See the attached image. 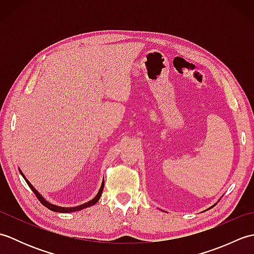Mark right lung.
I'll use <instances>...</instances> for the list:
<instances>
[{
  "mask_svg": "<svg viewBox=\"0 0 254 254\" xmlns=\"http://www.w3.org/2000/svg\"><path fill=\"white\" fill-rule=\"evenodd\" d=\"M19 172L21 174V176L24 177V179L26 180L27 185L29 186V188L31 189L32 192L35 193V195L37 196V198L39 199V201L41 202V204H42V205H45V206H46L47 208H49V209L53 210V212H57V213H71V212H76V210H80V209L86 208V207L93 206V205H95L97 202L99 201V198H100V196H101V193H102V190H104V186H105V180H104V181H102V183H101V187H100V189H99L98 193H97V195H96L93 199H90L89 202H87V203H84V204H82V205H78V206H75V207H61V206H58V205H53V204H51V203L48 202L47 199H45V198H44V196H42L41 194H40L39 192H38L34 187H32L31 183H30L28 180L26 179L23 172L20 171V169H19Z\"/></svg>",
  "mask_w": 254,
  "mask_h": 254,
  "instance_id": "add662e5",
  "label": "right lung"
}]
</instances>
